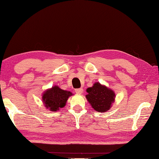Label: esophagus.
Returning <instances> with one entry per match:
<instances>
[{
	"instance_id": "34e87169",
	"label": "esophagus",
	"mask_w": 159,
	"mask_h": 159,
	"mask_svg": "<svg viewBox=\"0 0 159 159\" xmlns=\"http://www.w3.org/2000/svg\"><path fill=\"white\" fill-rule=\"evenodd\" d=\"M83 90V88H78V89H75V92H76V93L80 94H82Z\"/></svg>"
}]
</instances>
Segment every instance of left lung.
Returning <instances> with one entry per match:
<instances>
[{
	"mask_svg": "<svg viewBox=\"0 0 159 159\" xmlns=\"http://www.w3.org/2000/svg\"><path fill=\"white\" fill-rule=\"evenodd\" d=\"M87 92L85 97L88 102L95 111L100 112L108 111L115 100L113 91L99 83H94L92 88H88Z\"/></svg>",
	"mask_w": 159,
	"mask_h": 159,
	"instance_id": "obj_1",
	"label": "left lung"
}]
</instances>
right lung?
Returning a JSON list of instances; mask_svg holds the SVG:
<instances>
[{
    "label": "right lung",
    "instance_id": "right-lung-1",
    "mask_svg": "<svg viewBox=\"0 0 159 159\" xmlns=\"http://www.w3.org/2000/svg\"><path fill=\"white\" fill-rule=\"evenodd\" d=\"M71 95V92L63 90L57 86H54L44 92L42 99L46 107L49 108L51 111H57L60 108L64 107Z\"/></svg>",
    "mask_w": 159,
    "mask_h": 159
}]
</instances>
